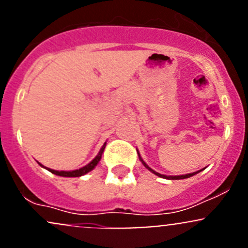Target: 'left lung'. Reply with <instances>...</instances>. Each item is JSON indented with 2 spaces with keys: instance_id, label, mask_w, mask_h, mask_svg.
Returning a JSON list of instances; mask_svg holds the SVG:
<instances>
[{
  "instance_id": "8db88e82",
  "label": "left lung",
  "mask_w": 248,
  "mask_h": 248,
  "mask_svg": "<svg viewBox=\"0 0 248 248\" xmlns=\"http://www.w3.org/2000/svg\"><path fill=\"white\" fill-rule=\"evenodd\" d=\"M138 155H139V152H138ZM139 159H140V162H141V163L144 164V166H145V168H147V169H149L150 171H152V172H154V174H156L157 176H159V177H163V179H168V180H181V179H187V177H191V176H193V175L198 174L199 171H202V170H198V171L191 172V174H186V175H177V176H167V175H162V174H159V172H156V171H155V170H152V169L150 168V167L147 166V164L145 163L144 161H142V158H141V157H140V155H139Z\"/></svg>"
}]
</instances>
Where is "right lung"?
Returning <instances> with one entry per match:
<instances>
[{
  "instance_id": "1",
  "label": "right lung",
  "mask_w": 248,
  "mask_h": 248,
  "mask_svg": "<svg viewBox=\"0 0 248 248\" xmlns=\"http://www.w3.org/2000/svg\"><path fill=\"white\" fill-rule=\"evenodd\" d=\"M106 145H107V142H104V145H103V146H102V149L99 150L98 155H97V156L94 157V158L92 159V161L90 162V163L87 164V166L82 167V168H80V169H77V170H72V171H63V170H61V171H59V170H54V169L46 168V167L42 166L41 163H39V164H41V166L43 167V168L47 169V170H49L50 172H52V174H55V175H59V176H64V177L82 176V175H85V174H87V172H89V171H91L92 169H93L94 167H96L97 164H98V162L101 161V158H102V154H103L104 149H106Z\"/></svg>"
}]
</instances>
